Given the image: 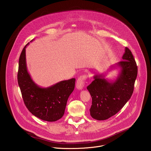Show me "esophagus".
Returning <instances> with one entry per match:
<instances>
[{
    "label": "esophagus",
    "instance_id": "34e87169",
    "mask_svg": "<svg viewBox=\"0 0 151 151\" xmlns=\"http://www.w3.org/2000/svg\"><path fill=\"white\" fill-rule=\"evenodd\" d=\"M86 75H83L80 76L78 78L76 83V87L78 89H82L84 86V81L86 80Z\"/></svg>",
    "mask_w": 151,
    "mask_h": 151
}]
</instances>
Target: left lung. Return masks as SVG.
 Instances as JSON below:
<instances>
[{"mask_svg":"<svg viewBox=\"0 0 151 151\" xmlns=\"http://www.w3.org/2000/svg\"><path fill=\"white\" fill-rule=\"evenodd\" d=\"M123 60L111 67L120 68L114 81L106 80L103 74H96L87 86L92 97L90 114L97 120H106L116 114L128 102L133 93L138 68L131 50L127 47Z\"/></svg>","mask_w":151,"mask_h":151,"instance_id":"1","label":"left lung"}]
</instances>
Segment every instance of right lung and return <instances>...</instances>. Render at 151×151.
I'll return each mask as SVG.
<instances>
[{
	"label": "right lung",
	"mask_w": 151,
	"mask_h": 151,
	"mask_svg": "<svg viewBox=\"0 0 151 151\" xmlns=\"http://www.w3.org/2000/svg\"><path fill=\"white\" fill-rule=\"evenodd\" d=\"M28 45L29 43L24 46L20 55L17 74L24 102L37 117L47 122L57 121L64 115L68 98L75 87L76 79L62 81L47 88L38 86L27 70L25 48Z\"/></svg>",
	"instance_id": "obj_1"
}]
</instances>
